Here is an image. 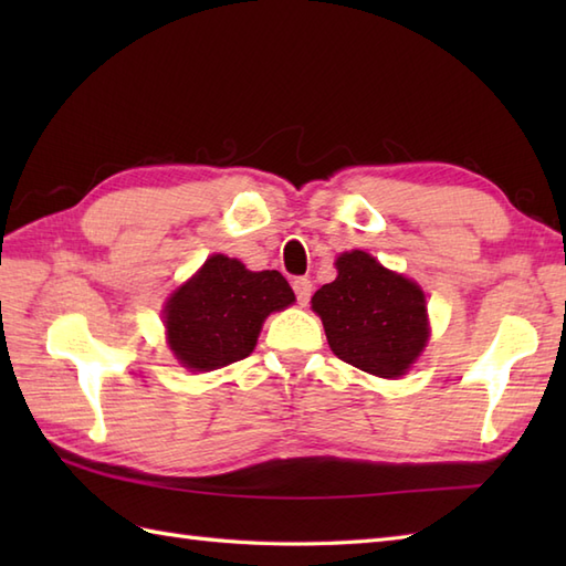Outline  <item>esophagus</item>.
<instances>
[{"label": "esophagus", "mask_w": 566, "mask_h": 566, "mask_svg": "<svg viewBox=\"0 0 566 566\" xmlns=\"http://www.w3.org/2000/svg\"><path fill=\"white\" fill-rule=\"evenodd\" d=\"M292 286H294V294L298 298V304L306 306L308 298H311V292H314V284H311L306 276H296V280L292 282Z\"/></svg>", "instance_id": "obj_1"}]
</instances>
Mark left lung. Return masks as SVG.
<instances>
[{
    "instance_id": "left-lung-1",
    "label": "left lung",
    "mask_w": 566,
    "mask_h": 566,
    "mask_svg": "<svg viewBox=\"0 0 566 566\" xmlns=\"http://www.w3.org/2000/svg\"><path fill=\"white\" fill-rule=\"evenodd\" d=\"M335 270L311 298L331 350L375 377L406 375L430 338L423 290L365 250L343 252Z\"/></svg>"
}]
</instances>
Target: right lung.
<instances>
[{
  "instance_id": "add662e5",
  "label": "right lung",
  "mask_w": 566,
  "mask_h": 566,
  "mask_svg": "<svg viewBox=\"0 0 566 566\" xmlns=\"http://www.w3.org/2000/svg\"><path fill=\"white\" fill-rule=\"evenodd\" d=\"M296 296L276 270L250 272L235 258L211 255L165 304L167 345L191 371H211L248 357L272 311Z\"/></svg>"
}]
</instances>
